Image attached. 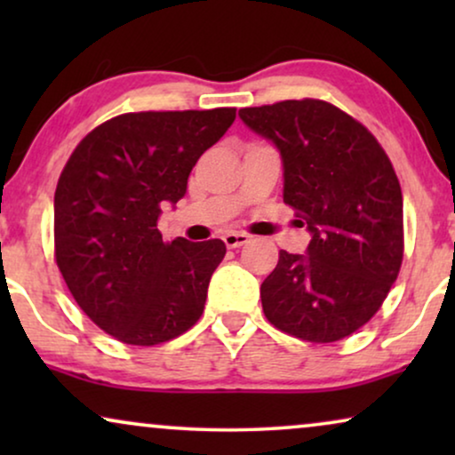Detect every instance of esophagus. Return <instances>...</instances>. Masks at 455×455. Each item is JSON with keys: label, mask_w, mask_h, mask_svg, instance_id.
I'll use <instances>...</instances> for the list:
<instances>
[{"label": "esophagus", "mask_w": 455, "mask_h": 455, "mask_svg": "<svg viewBox=\"0 0 455 455\" xmlns=\"http://www.w3.org/2000/svg\"><path fill=\"white\" fill-rule=\"evenodd\" d=\"M248 240H251V235L242 234V232H228L223 235V242H226L228 248H240L248 244Z\"/></svg>", "instance_id": "1"}]
</instances>
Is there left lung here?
I'll use <instances>...</instances> for the list:
<instances>
[{"label":"left lung","mask_w":455,"mask_h":455,"mask_svg":"<svg viewBox=\"0 0 455 455\" xmlns=\"http://www.w3.org/2000/svg\"><path fill=\"white\" fill-rule=\"evenodd\" d=\"M238 116L282 155L283 203L310 234L304 254L279 251L260 285L265 316L315 344L346 338L377 313L400 273L403 203L391 161L331 103L282 101Z\"/></svg>","instance_id":"left-lung-1"}]
</instances>
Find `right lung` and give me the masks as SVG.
Returning <instances> with one entry per match:
<instances>
[{
  "label": "right lung",
  "mask_w": 455,
  "mask_h": 455,
  "mask_svg": "<svg viewBox=\"0 0 455 455\" xmlns=\"http://www.w3.org/2000/svg\"><path fill=\"white\" fill-rule=\"evenodd\" d=\"M234 120V108L117 116L86 134L61 172L55 260L86 316L124 344H161L201 319L226 244L164 242L157 221Z\"/></svg>",
  "instance_id": "obj_1"
}]
</instances>
